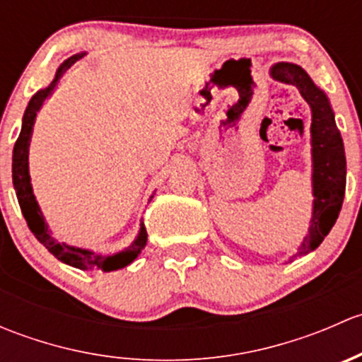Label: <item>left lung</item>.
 <instances>
[{"instance_id":"1","label":"left lung","mask_w":362,"mask_h":362,"mask_svg":"<svg viewBox=\"0 0 362 362\" xmlns=\"http://www.w3.org/2000/svg\"><path fill=\"white\" fill-rule=\"evenodd\" d=\"M272 76L298 87L312 108L313 215L308 236L296 254L305 255L324 242L341 210L346 184L345 148L326 94L312 82L305 69L298 64L279 63L272 68Z\"/></svg>"}]
</instances>
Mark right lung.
Segmentation results:
<instances>
[{"instance_id": "1", "label": "right lung", "mask_w": 362, "mask_h": 362, "mask_svg": "<svg viewBox=\"0 0 362 362\" xmlns=\"http://www.w3.org/2000/svg\"><path fill=\"white\" fill-rule=\"evenodd\" d=\"M82 56L83 54H76V56H71L69 59L64 61V63L59 66V69H57L56 78L52 80V83H50L47 89L38 90V93L31 98V101H29L28 108H25L24 117H23V129H21L19 138H17L16 145H13L12 178H13V187H16V192H17V199H19V204H21V210H23L25 222H28V228L31 229V233L36 236V240H38V242L42 243L50 254L56 255L59 261L73 266V268L112 272V269L124 268V266H127L129 262H133L134 259L138 257V254L145 249V245H147V229H145V226L141 224L140 235H138V238L134 240L133 245L113 255H98L90 250L75 249V247H69L66 243H57L56 240L50 236L49 228H47L45 221H43V215L42 211H40L38 203H36L35 196H33L31 182H29V168H28L29 140H31L36 112L40 110L43 101L52 94L54 87L57 86V82H59V78L63 76V73L66 71L75 61H78Z\"/></svg>"}]
</instances>
